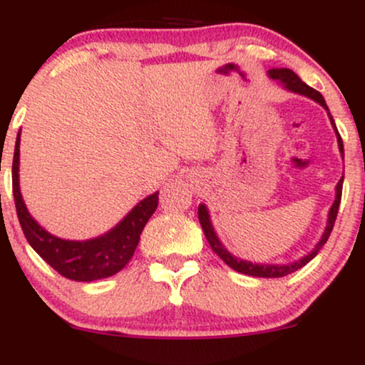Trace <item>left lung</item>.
Segmentation results:
<instances>
[{
  "instance_id": "obj_1",
  "label": "left lung",
  "mask_w": 365,
  "mask_h": 365,
  "mask_svg": "<svg viewBox=\"0 0 365 365\" xmlns=\"http://www.w3.org/2000/svg\"><path fill=\"white\" fill-rule=\"evenodd\" d=\"M269 77L274 78V81L283 82L287 89H290L293 92H297V94H304V96H307V98L314 99V101H317L322 108H326V110H328V106H326V101H324V98L321 96V92H317L316 89H312V87H309L307 83L300 81V78L297 77V75L293 73L292 70H288V68L269 70ZM331 123H333V127H334L333 118H331ZM334 130H336V127H334ZM336 133H338V130H336ZM338 145H340V150L343 154V142H341L340 133H338ZM341 190H343V178L340 180V182H338V185H336V199H334V204L331 206L329 217H328V226H326L324 233H322L321 242L316 245V249H314L309 255H305V257L300 259V261L292 262V264H283V266H282V264H252V262L240 261V259L233 257V255L230 254L223 245H221V242L217 240L215 230H212V226H211V221H209L207 209H206V206H204V204H200V206H199V221H200V226H202L204 235H206L209 245H211V249L215 250V252L220 255V257L223 259V261L228 264L232 269L238 271V273L249 274V276H259V278H282V276L290 274V273H293V271L300 269V267L305 266V264H307L309 261H312V259L317 255V252L321 250V247L324 245L326 242H328V238L331 235V230H333L334 221H336L338 207H340V200H341Z\"/></svg>"
}]
</instances>
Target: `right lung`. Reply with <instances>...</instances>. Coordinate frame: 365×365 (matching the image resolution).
Returning <instances> with one entry per match:
<instances>
[{
	"mask_svg": "<svg viewBox=\"0 0 365 365\" xmlns=\"http://www.w3.org/2000/svg\"><path fill=\"white\" fill-rule=\"evenodd\" d=\"M19 154L20 137H16L14 166H11V185H14L16 216L32 249L54 271L75 282H94V279L108 278L123 269L139 245L140 233L145 223L156 211L158 192L137 204L127 217L106 235L87 242L61 240L41 228L25 207L19 187Z\"/></svg>",
	"mask_w": 365,
	"mask_h": 365,
	"instance_id": "1",
	"label": "right lung"
}]
</instances>
